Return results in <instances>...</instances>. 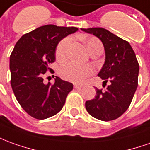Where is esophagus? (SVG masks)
<instances>
[{
	"mask_svg": "<svg viewBox=\"0 0 150 150\" xmlns=\"http://www.w3.org/2000/svg\"><path fill=\"white\" fill-rule=\"evenodd\" d=\"M74 88H75V89H80L81 88H83L81 85H78V84H75L74 85Z\"/></svg>",
	"mask_w": 150,
	"mask_h": 150,
	"instance_id": "esophagus-1",
	"label": "esophagus"
}]
</instances>
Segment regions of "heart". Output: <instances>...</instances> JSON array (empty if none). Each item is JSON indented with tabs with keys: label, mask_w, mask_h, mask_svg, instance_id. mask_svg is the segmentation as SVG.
I'll use <instances>...</instances> for the list:
<instances>
[{
	"label": "heart",
	"mask_w": 150,
	"mask_h": 150,
	"mask_svg": "<svg viewBox=\"0 0 150 150\" xmlns=\"http://www.w3.org/2000/svg\"><path fill=\"white\" fill-rule=\"evenodd\" d=\"M86 45L91 53L96 51H103V45L100 40L94 36L83 38ZM72 37L67 36L57 44L55 54L59 60H63L67 56ZM94 73V67L91 65L78 64L75 62H67L62 64L58 68V74L62 79L75 83H82Z\"/></svg>",
	"instance_id": "b5f03b06"
}]
</instances>
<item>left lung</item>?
<instances>
[{
	"instance_id": "left-lung-1",
	"label": "left lung",
	"mask_w": 150,
	"mask_h": 150,
	"mask_svg": "<svg viewBox=\"0 0 150 150\" xmlns=\"http://www.w3.org/2000/svg\"><path fill=\"white\" fill-rule=\"evenodd\" d=\"M100 39L105 52V62L98 76L104 80L105 90L96 88V97L87 100L86 110L102 121L118 119L126 111L138 85L139 63L135 52L127 40L101 28H81Z\"/></svg>"
}]
</instances>
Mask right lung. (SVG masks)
I'll return each instance as SVG.
<instances>
[{
    "label": "right lung",
    "instance_id": "1",
    "mask_svg": "<svg viewBox=\"0 0 150 150\" xmlns=\"http://www.w3.org/2000/svg\"><path fill=\"white\" fill-rule=\"evenodd\" d=\"M78 28L45 25L21 37L10 55V83L18 102L32 118L45 119L62 109L71 83L55 78L54 83H44L46 71L55 61L57 44Z\"/></svg>",
    "mask_w": 150,
    "mask_h": 150
}]
</instances>
